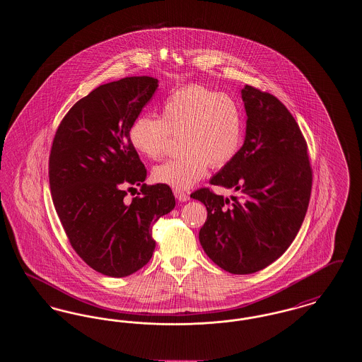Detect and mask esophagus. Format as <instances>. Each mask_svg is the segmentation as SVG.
<instances>
[{
  "instance_id": "1",
  "label": "esophagus",
  "mask_w": 362,
  "mask_h": 362,
  "mask_svg": "<svg viewBox=\"0 0 362 362\" xmlns=\"http://www.w3.org/2000/svg\"><path fill=\"white\" fill-rule=\"evenodd\" d=\"M173 194L177 198V201H180V202H187V201H189V194L182 191V189H173Z\"/></svg>"
}]
</instances>
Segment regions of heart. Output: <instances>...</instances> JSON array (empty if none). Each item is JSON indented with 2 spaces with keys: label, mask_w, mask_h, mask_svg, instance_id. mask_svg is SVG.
Returning <instances> with one entry per match:
<instances>
[{
  "label": "heart",
  "mask_w": 362,
  "mask_h": 362,
  "mask_svg": "<svg viewBox=\"0 0 362 362\" xmlns=\"http://www.w3.org/2000/svg\"><path fill=\"white\" fill-rule=\"evenodd\" d=\"M171 134L179 137L180 155L153 168V179L173 189H189L202 179L207 165L221 168L239 152L243 139L240 108L226 93L202 86L173 92L160 118L139 115L129 127V141L139 155L157 160Z\"/></svg>",
  "instance_id": "obj_1"
}]
</instances>
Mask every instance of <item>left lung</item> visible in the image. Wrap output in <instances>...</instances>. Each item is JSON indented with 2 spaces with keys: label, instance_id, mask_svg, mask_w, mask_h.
I'll use <instances>...</instances> for the list:
<instances>
[{
  "label": "left lung",
  "instance_id": "obj_1",
  "mask_svg": "<svg viewBox=\"0 0 362 362\" xmlns=\"http://www.w3.org/2000/svg\"><path fill=\"white\" fill-rule=\"evenodd\" d=\"M241 99L244 144L209 180L236 195L199 189L191 198L206 206L199 241L207 257L232 274H252L279 258L300 230L312 170L305 139L288 108L254 86H244Z\"/></svg>",
  "mask_w": 362,
  "mask_h": 362
}]
</instances>
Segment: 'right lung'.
I'll use <instances>...</instances> for the list:
<instances>
[{"mask_svg":"<svg viewBox=\"0 0 362 362\" xmlns=\"http://www.w3.org/2000/svg\"><path fill=\"white\" fill-rule=\"evenodd\" d=\"M157 86L148 76L98 86L70 108L52 141L54 207L74 251L104 276L144 267L155 251L152 226L175 207L167 185L144 183L146 168L127 136ZM126 185L141 187L130 204L122 201Z\"/></svg>","mask_w":362,"mask_h":362,"instance_id":"add662e5","label":"right lung"}]
</instances>
